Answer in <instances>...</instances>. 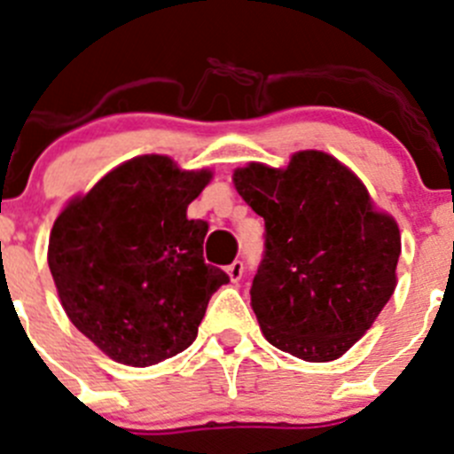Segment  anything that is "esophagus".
<instances>
[{
  "label": "esophagus",
  "mask_w": 454,
  "mask_h": 454,
  "mask_svg": "<svg viewBox=\"0 0 454 454\" xmlns=\"http://www.w3.org/2000/svg\"><path fill=\"white\" fill-rule=\"evenodd\" d=\"M228 275H231L232 282H239L241 275H244V262L241 260H235L232 264H228Z\"/></svg>",
  "instance_id": "1"
}]
</instances>
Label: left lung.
Returning <instances> with one entry per match:
<instances>
[{"instance_id": "1", "label": "left lung", "mask_w": 454, "mask_h": 454, "mask_svg": "<svg viewBox=\"0 0 454 454\" xmlns=\"http://www.w3.org/2000/svg\"><path fill=\"white\" fill-rule=\"evenodd\" d=\"M235 188L264 217L251 307L266 340L309 363L340 358L392 298L396 222L325 152H298L286 169L251 163Z\"/></svg>"}]
</instances>
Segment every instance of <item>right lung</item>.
Listing matches in <instances>:
<instances>
[{"label":"right lung","mask_w":454,"mask_h":454,"mask_svg":"<svg viewBox=\"0 0 454 454\" xmlns=\"http://www.w3.org/2000/svg\"><path fill=\"white\" fill-rule=\"evenodd\" d=\"M210 172L137 156L55 219L49 269L67 316L109 358L147 367L188 349L215 291L231 282L203 260L207 223L188 206Z\"/></svg>","instance_id":"right-lung-1"}]
</instances>
